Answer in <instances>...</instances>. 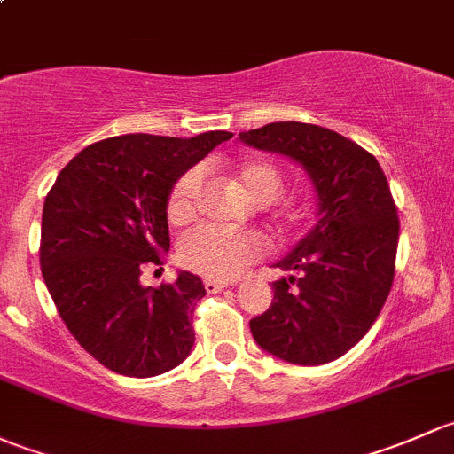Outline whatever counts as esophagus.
I'll use <instances>...</instances> for the list:
<instances>
[{
	"mask_svg": "<svg viewBox=\"0 0 454 454\" xmlns=\"http://www.w3.org/2000/svg\"><path fill=\"white\" fill-rule=\"evenodd\" d=\"M227 286H231V282H223V279L205 278V291H207V293H221V291H225Z\"/></svg>",
	"mask_w": 454,
	"mask_h": 454,
	"instance_id": "obj_1",
	"label": "esophagus"
}]
</instances>
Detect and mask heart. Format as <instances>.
<instances>
[{"instance_id": "obj_1", "label": "heart", "mask_w": 454, "mask_h": 454, "mask_svg": "<svg viewBox=\"0 0 454 454\" xmlns=\"http://www.w3.org/2000/svg\"><path fill=\"white\" fill-rule=\"evenodd\" d=\"M238 185L254 203L269 205L282 192V175L266 161H251L238 170ZM200 192V172L190 170L172 185L168 196V218L170 223H185L192 218L196 199ZM262 251L260 236L251 231L218 225H200L185 233L179 245V258L184 266L207 278H233Z\"/></svg>"}]
</instances>
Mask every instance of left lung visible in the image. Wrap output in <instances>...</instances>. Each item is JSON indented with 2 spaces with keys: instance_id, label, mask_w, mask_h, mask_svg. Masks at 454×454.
<instances>
[{
  "instance_id": "obj_1",
  "label": "left lung",
  "mask_w": 454,
  "mask_h": 454,
  "mask_svg": "<svg viewBox=\"0 0 454 454\" xmlns=\"http://www.w3.org/2000/svg\"><path fill=\"white\" fill-rule=\"evenodd\" d=\"M247 146L297 161L317 192V223L275 262L270 308L249 321L264 352L324 365L352 349L380 315L395 273L398 209L376 157L334 130L273 122L240 133Z\"/></svg>"
}]
</instances>
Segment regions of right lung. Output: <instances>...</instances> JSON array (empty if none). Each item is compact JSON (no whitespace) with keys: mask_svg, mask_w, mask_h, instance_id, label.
<instances>
[{"mask_svg":"<svg viewBox=\"0 0 454 454\" xmlns=\"http://www.w3.org/2000/svg\"><path fill=\"white\" fill-rule=\"evenodd\" d=\"M122 135L91 144L56 176L41 218V273L74 339L122 376L151 378L188 358L194 345L199 275L142 286V264L170 249L168 196L181 175L231 139Z\"/></svg>","mask_w":454,"mask_h":454,"instance_id":"right-lung-1","label":"right lung"}]
</instances>
